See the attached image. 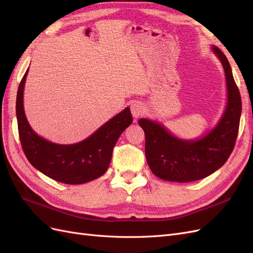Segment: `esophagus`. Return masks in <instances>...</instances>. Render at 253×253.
Wrapping results in <instances>:
<instances>
[{
	"label": "esophagus",
	"instance_id": "esophagus-1",
	"mask_svg": "<svg viewBox=\"0 0 253 253\" xmlns=\"http://www.w3.org/2000/svg\"><path fill=\"white\" fill-rule=\"evenodd\" d=\"M144 113H145V107L141 102L135 101L131 104V114H132L133 118L137 119L141 115H144Z\"/></svg>",
	"mask_w": 253,
	"mask_h": 253
}]
</instances>
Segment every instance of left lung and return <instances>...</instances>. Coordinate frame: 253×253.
<instances>
[{"mask_svg":"<svg viewBox=\"0 0 253 253\" xmlns=\"http://www.w3.org/2000/svg\"><path fill=\"white\" fill-rule=\"evenodd\" d=\"M212 52L220 61L226 83L222 116L208 132L194 139L175 136L158 121L138 120L146 135V159L152 172L164 181L187 183L204 179L220 169L233 152L238 135L242 102L232 68L218 47Z\"/></svg>","mask_w":253,"mask_h":253,"instance_id":"left-lung-1","label":"left lung"}]
</instances>
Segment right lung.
Returning <instances> with one entry per match:
<instances>
[{"mask_svg":"<svg viewBox=\"0 0 253 253\" xmlns=\"http://www.w3.org/2000/svg\"><path fill=\"white\" fill-rule=\"evenodd\" d=\"M29 69L18 86L16 118L21 147L36 169L64 184H84L101 177L111 163L113 150L123 131L132 123L130 108L108 120L85 139L61 145L38 135L30 126L24 108V90Z\"/></svg>","mask_w":253,"mask_h":253,"instance_id":"obj_1","label":"right lung"}]
</instances>
